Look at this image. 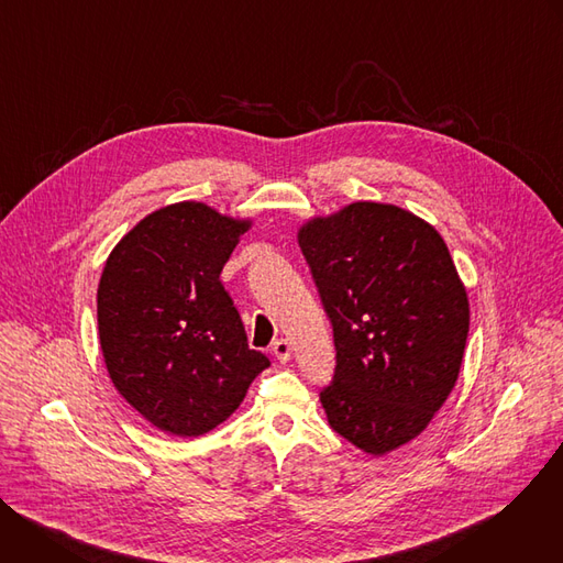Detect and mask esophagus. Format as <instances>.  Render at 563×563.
<instances>
[{"mask_svg":"<svg viewBox=\"0 0 563 563\" xmlns=\"http://www.w3.org/2000/svg\"><path fill=\"white\" fill-rule=\"evenodd\" d=\"M272 352L274 356L280 361V363H287L289 356H291V345L287 339H278L274 345H272Z\"/></svg>","mask_w":563,"mask_h":563,"instance_id":"esophagus-1","label":"esophagus"}]
</instances>
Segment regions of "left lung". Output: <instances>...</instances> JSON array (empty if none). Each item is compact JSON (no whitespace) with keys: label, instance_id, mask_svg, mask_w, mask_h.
Returning <instances> with one entry per match:
<instances>
[{"label":"left lung","instance_id":"obj_1","mask_svg":"<svg viewBox=\"0 0 563 563\" xmlns=\"http://www.w3.org/2000/svg\"><path fill=\"white\" fill-rule=\"evenodd\" d=\"M298 245L334 330L320 389L332 430L374 456L410 443L450 396L470 330L441 233L396 205L352 202L307 220Z\"/></svg>","mask_w":563,"mask_h":563}]
</instances>
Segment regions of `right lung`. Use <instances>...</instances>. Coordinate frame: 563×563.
<instances>
[{
	"label": "right lung",
	"instance_id": "obj_1",
	"mask_svg": "<svg viewBox=\"0 0 563 563\" xmlns=\"http://www.w3.org/2000/svg\"><path fill=\"white\" fill-rule=\"evenodd\" d=\"M252 220L205 202L142 218L98 285L100 347L115 389L148 423L200 437L229 419L269 358L247 334L220 272Z\"/></svg>",
	"mask_w": 563,
	"mask_h": 563
}]
</instances>
